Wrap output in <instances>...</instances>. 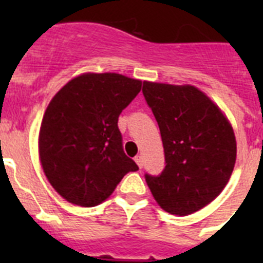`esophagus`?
I'll use <instances>...</instances> for the list:
<instances>
[{"instance_id":"esophagus-1","label":"esophagus","mask_w":263,"mask_h":263,"mask_svg":"<svg viewBox=\"0 0 263 263\" xmlns=\"http://www.w3.org/2000/svg\"><path fill=\"white\" fill-rule=\"evenodd\" d=\"M134 160H136V163L138 164L139 168H142V167H143V159H142V155H137V157L134 158Z\"/></svg>"}]
</instances>
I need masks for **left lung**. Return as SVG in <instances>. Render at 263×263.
<instances>
[{
    "instance_id": "8db88e82",
    "label": "left lung",
    "mask_w": 263,
    "mask_h": 263,
    "mask_svg": "<svg viewBox=\"0 0 263 263\" xmlns=\"http://www.w3.org/2000/svg\"><path fill=\"white\" fill-rule=\"evenodd\" d=\"M142 93L158 122L166 166L145 174L153 196L166 212L187 216L215 200L236 163L229 121L192 85L143 83Z\"/></svg>"
}]
</instances>
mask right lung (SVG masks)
<instances>
[{"mask_svg":"<svg viewBox=\"0 0 263 263\" xmlns=\"http://www.w3.org/2000/svg\"><path fill=\"white\" fill-rule=\"evenodd\" d=\"M141 85L118 73H85L51 100L39 132V155L48 182L67 201L99 205L127 173L138 170L124 153L118 117Z\"/></svg>","mask_w":263,"mask_h":263,"instance_id":"right-lung-1","label":"right lung"}]
</instances>
